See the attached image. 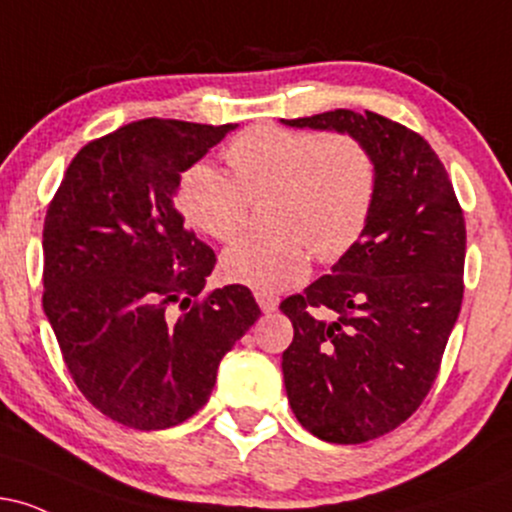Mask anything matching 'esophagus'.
<instances>
[{
    "label": "esophagus",
    "mask_w": 512,
    "mask_h": 512,
    "mask_svg": "<svg viewBox=\"0 0 512 512\" xmlns=\"http://www.w3.org/2000/svg\"><path fill=\"white\" fill-rule=\"evenodd\" d=\"M255 301L262 308V313H274L279 308V296H274L272 291H255Z\"/></svg>",
    "instance_id": "34e87169"
}]
</instances>
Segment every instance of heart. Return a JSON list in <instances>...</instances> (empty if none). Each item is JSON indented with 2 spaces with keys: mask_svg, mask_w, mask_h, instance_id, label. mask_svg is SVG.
<instances>
[{
  "mask_svg": "<svg viewBox=\"0 0 512 512\" xmlns=\"http://www.w3.org/2000/svg\"><path fill=\"white\" fill-rule=\"evenodd\" d=\"M231 175L209 163L180 173L182 219L214 240H231L252 202L269 231L238 238L221 255L233 284L279 291L308 274L313 252L332 264L361 243L378 202V161L354 134L255 127L223 151Z\"/></svg>",
  "mask_w": 512,
  "mask_h": 512,
  "instance_id": "1",
  "label": "heart"
}]
</instances>
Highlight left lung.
Segmentation results:
<instances>
[{
	"mask_svg": "<svg viewBox=\"0 0 512 512\" xmlns=\"http://www.w3.org/2000/svg\"><path fill=\"white\" fill-rule=\"evenodd\" d=\"M284 122L354 134L378 161L361 243L279 305L293 322L281 368L296 419L327 443H366L404 424L436 383L462 308V207L414 129L344 108Z\"/></svg>",
	"mask_w": 512,
	"mask_h": 512,
	"instance_id": "1",
	"label": "left lung"
}]
</instances>
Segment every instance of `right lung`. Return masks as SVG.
Returning a JSON list of instances; mask_svg holds the SVG:
<instances>
[{"label": "right lung", "instance_id": "right-lung-1", "mask_svg": "<svg viewBox=\"0 0 512 512\" xmlns=\"http://www.w3.org/2000/svg\"><path fill=\"white\" fill-rule=\"evenodd\" d=\"M231 129L129 122L74 156L45 214V315L81 395L122 426L161 431L197 414L260 317L248 286L202 296L216 255L173 204L182 170Z\"/></svg>", "mask_w": 512, "mask_h": 512}]
</instances>
